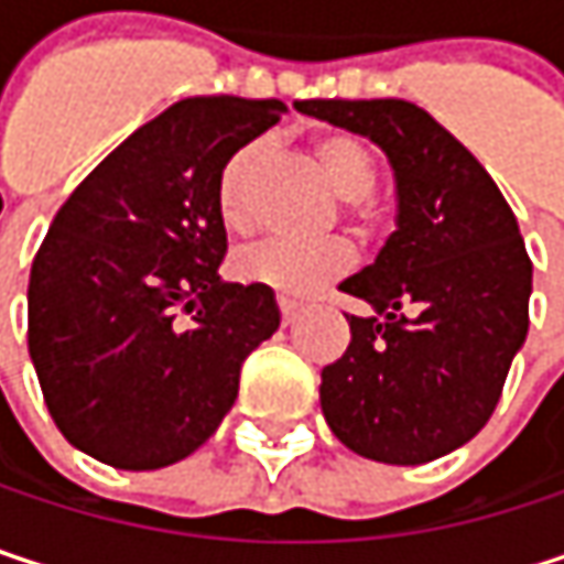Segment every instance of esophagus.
<instances>
[{"instance_id":"esophagus-1","label":"esophagus","mask_w":564,"mask_h":564,"mask_svg":"<svg viewBox=\"0 0 564 564\" xmlns=\"http://www.w3.org/2000/svg\"><path fill=\"white\" fill-rule=\"evenodd\" d=\"M278 306H281V323H283V326H293V323L300 319V306H296L293 300H278Z\"/></svg>"}]
</instances>
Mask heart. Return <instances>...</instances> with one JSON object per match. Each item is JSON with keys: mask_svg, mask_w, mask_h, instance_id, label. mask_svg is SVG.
Here are the masks:
<instances>
[{"mask_svg": "<svg viewBox=\"0 0 564 564\" xmlns=\"http://www.w3.org/2000/svg\"><path fill=\"white\" fill-rule=\"evenodd\" d=\"M313 156L323 175L336 188L339 198H346V215L356 225H372V205L369 192L376 185V163L369 150L349 137V133H319L313 140ZM264 160V143L254 140L228 156V163L218 172L215 182V208L221 221L235 231L251 225V182ZM352 268V251L343 241L316 245V248H296L286 241H261L251 248H241L231 261V271L245 283L268 286L281 296H313L326 283L339 281Z\"/></svg>", "mask_w": 564, "mask_h": 564, "instance_id": "1", "label": "heart"}]
</instances>
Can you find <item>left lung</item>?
Instances as JSON below:
<instances>
[{
	"instance_id": "8db88e82",
	"label": "left lung",
	"mask_w": 564,
	"mask_h": 564,
	"mask_svg": "<svg viewBox=\"0 0 564 564\" xmlns=\"http://www.w3.org/2000/svg\"><path fill=\"white\" fill-rule=\"evenodd\" d=\"M389 156L398 228L376 264L339 283L379 316H349L323 369L329 431L356 454L414 467L467 444L494 414L529 333L532 261L490 172L411 100H296Z\"/></svg>"
}]
</instances>
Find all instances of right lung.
<instances>
[{
    "mask_svg": "<svg viewBox=\"0 0 564 564\" xmlns=\"http://www.w3.org/2000/svg\"><path fill=\"white\" fill-rule=\"evenodd\" d=\"M281 100L188 97L127 137L57 208L29 278V352L57 431L120 470L198 451L245 359L278 333L274 290L218 278L215 182Z\"/></svg>",
    "mask_w": 564,
    "mask_h": 564,
    "instance_id": "right-lung-1",
    "label": "right lung"
}]
</instances>
